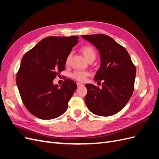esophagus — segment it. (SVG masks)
Returning a JSON list of instances; mask_svg holds the SVG:
<instances>
[{
  "label": "esophagus",
  "instance_id": "obj_1",
  "mask_svg": "<svg viewBox=\"0 0 159 159\" xmlns=\"http://www.w3.org/2000/svg\"><path fill=\"white\" fill-rule=\"evenodd\" d=\"M77 86H78V88H80V87H82V86H84V84H81V83H77Z\"/></svg>",
  "mask_w": 159,
  "mask_h": 159
}]
</instances>
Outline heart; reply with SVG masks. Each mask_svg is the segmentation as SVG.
Masks as SVG:
<instances>
[{"label": "heart", "mask_w": 159, "mask_h": 159, "mask_svg": "<svg viewBox=\"0 0 159 159\" xmlns=\"http://www.w3.org/2000/svg\"><path fill=\"white\" fill-rule=\"evenodd\" d=\"M81 53H82L83 55L85 56V57L87 59L88 61L91 59H94L96 57V52L94 50L93 48L91 46H84L81 48L80 49ZM71 58V53L67 56L65 63L66 64H68L70 61V60ZM89 74L87 71H75L73 73L71 74V77L72 78L78 81H81V82H84L86 80V78L88 76Z\"/></svg>", "instance_id": "obj_1"}]
</instances>
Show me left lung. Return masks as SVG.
I'll return each mask as SVG.
<instances>
[{
    "mask_svg": "<svg viewBox=\"0 0 159 159\" xmlns=\"http://www.w3.org/2000/svg\"><path fill=\"white\" fill-rule=\"evenodd\" d=\"M99 52L100 68L94 80L103 81L102 88L86 84V105L91 112L107 117L120 111L131 98L136 75L135 66L129 53L112 38L105 34L81 36Z\"/></svg>",
    "mask_w": 159,
    "mask_h": 159,
    "instance_id": "left-lung-1",
    "label": "left lung"
}]
</instances>
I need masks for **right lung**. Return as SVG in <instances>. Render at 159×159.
Returning <instances> with one entry per match:
<instances>
[{
    "instance_id": "right-lung-1",
    "label": "right lung",
    "mask_w": 159,
    "mask_h": 159,
    "mask_svg": "<svg viewBox=\"0 0 159 159\" xmlns=\"http://www.w3.org/2000/svg\"><path fill=\"white\" fill-rule=\"evenodd\" d=\"M78 36H50L26 52L16 75V85L25 107L41 119L60 117L68 109L77 88L75 81L66 79L59 88L53 80L65 69V60Z\"/></svg>"
}]
</instances>
